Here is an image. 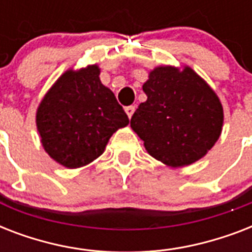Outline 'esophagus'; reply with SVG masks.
Here are the masks:
<instances>
[{
	"instance_id": "obj_1",
	"label": "esophagus",
	"mask_w": 252,
	"mask_h": 252,
	"mask_svg": "<svg viewBox=\"0 0 252 252\" xmlns=\"http://www.w3.org/2000/svg\"><path fill=\"white\" fill-rule=\"evenodd\" d=\"M134 110H136V107H134V106L126 107V115H128V118H129V119L132 118V115H133Z\"/></svg>"
}]
</instances>
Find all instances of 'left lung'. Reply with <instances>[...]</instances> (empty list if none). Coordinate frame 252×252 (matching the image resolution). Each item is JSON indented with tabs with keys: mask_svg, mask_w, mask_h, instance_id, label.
I'll return each instance as SVG.
<instances>
[{
	"mask_svg": "<svg viewBox=\"0 0 252 252\" xmlns=\"http://www.w3.org/2000/svg\"><path fill=\"white\" fill-rule=\"evenodd\" d=\"M146 102L130 119V128L157 161L182 167L215 146L223 126L221 100L188 65H159L142 85Z\"/></svg>",
	"mask_w": 252,
	"mask_h": 252,
	"instance_id": "8db88e82",
	"label": "left lung"
}]
</instances>
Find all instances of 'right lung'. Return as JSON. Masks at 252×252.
I'll return each instance as SVG.
<instances>
[{
    "mask_svg": "<svg viewBox=\"0 0 252 252\" xmlns=\"http://www.w3.org/2000/svg\"><path fill=\"white\" fill-rule=\"evenodd\" d=\"M100 68L68 69L51 86L36 110L44 150L66 168L89 165L102 156L111 136L129 124L114 93L100 82Z\"/></svg>",
    "mask_w": 252,
    "mask_h": 252,
    "instance_id": "right-lung-1",
    "label": "right lung"
}]
</instances>
